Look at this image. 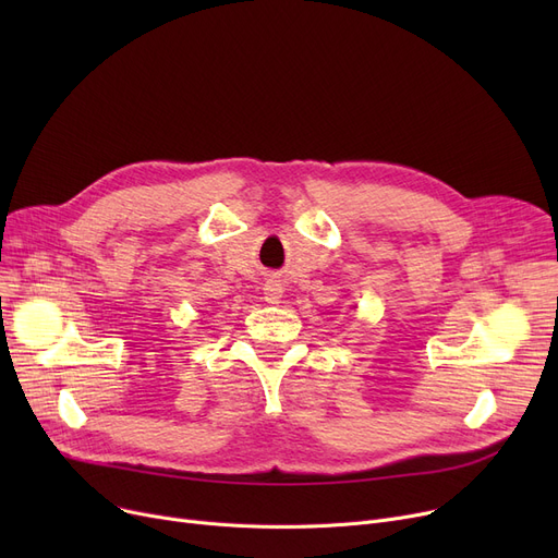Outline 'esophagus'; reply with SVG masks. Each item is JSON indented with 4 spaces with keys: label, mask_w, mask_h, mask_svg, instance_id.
Instances as JSON below:
<instances>
[{
    "label": "esophagus",
    "mask_w": 558,
    "mask_h": 558,
    "mask_svg": "<svg viewBox=\"0 0 558 558\" xmlns=\"http://www.w3.org/2000/svg\"><path fill=\"white\" fill-rule=\"evenodd\" d=\"M282 282L280 280H269L267 284H264V301H267L269 305H278L280 299H282Z\"/></svg>",
    "instance_id": "obj_1"
}]
</instances>
